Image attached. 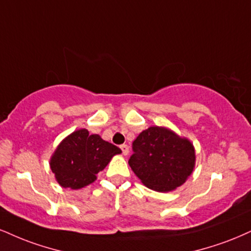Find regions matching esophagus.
<instances>
[{"label": "esophagus", "instance_id": "34e87169", "mask_svg": "<svg viewBox=\"0 0 251 251\" xmlns=\"http://www.w3.org/2000/svg\"><path fill=\"white\" fill-rule=\"evenodd\" d=\"M120 149H122L124 155H127L128 154V146H127V145H125V144L122 145V146H120Z\"/></svg>", "mask_w": 251, "mask_h": 251}]
</instances>
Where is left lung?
<instances>
[{
  "mask_svg": "<svg viewBox=\"0 0 251 251\" xmlns=\"http://www.w3.org/2000/svg\"><path fill=\"white\" fill-rule=\"evenodd\" d=\"M128 160L147 188L167 193L186 182L195 167V149L187 138L164 126H151L133 141Z\"/></svg>",
  "mask_w": 251,
  "mask_h": 251,
  "instance_id": "8db88e82",
  "label": "left lung"
}]
</instances>
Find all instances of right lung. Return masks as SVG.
I'll return each mask as SVG.
<instances>
[{
	"label": "right lung",
	"instance_id": "1",
	"mask_svg": "<svg viewBox=\"0 0 251 251\" xmlns=\"http://www.w3.org/2000/svg\"><path fill=\"white\" fill-rule=\"evenodd\" d=\"M120 153L119 147L102 140L100 135L80 128L60 141L51 155L50 168L60 186L80 189L95 182L96 175Z\"/></svg>",
	"mask_w": 251,
	"mask_h": 251
}]
</instances>
